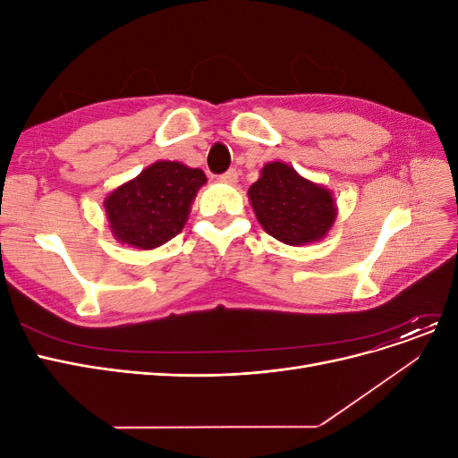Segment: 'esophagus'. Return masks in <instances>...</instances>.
<instances>
[{
    "instance_id": "1",
    "label": "esophagus",
    "mask_w": 458,
    "mask_h": 458,
    "mask_svg": "<svg viewBox=\"0 0 458 458\" xmlns=\"http://www.w3.org/2000/svg\"><path fill=\"white\" fill-rule=\"evenodd\" d=\"M219 179L221 182H225V183H237V179H239V170L237 168H231V170H227L225 174H221L219 175Z\"/></svg>"
}]
</instances>
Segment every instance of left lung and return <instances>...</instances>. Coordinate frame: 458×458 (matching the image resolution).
Segmentation results:
<instances>
[{"label":"left lung","mask_w":458,"mask_h":458,"mask_svg":"<svg viewBox=\"0 0 458 458\" xmlns=\"http://www.w3.org/2000/svg\"><path fill=\"white\" fill-rule=\"evenodd\" d=\"M248 197L266 233L290 246L323 239L336 217L330 192L283 162L263 165Z\"/></svg>","instance_id":"8db88e82"}]
</instances>
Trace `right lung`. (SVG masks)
<instances>
[{
    "label": "right lung",
    "mask_w": 458,
    "mask_h": 458,
    "mask_svg": "<svg viewBox=\"0 0 458 458\" xmlns=\"http://www.w3.org/2000/svg\"><path fill=\"white\" fill-rule=\"evenodd\" d=\"M202 170L179 162H155L105 200L110 229L120 242L150 250L182 233Z\"/></svg>",
    "instance_id": "add662e5"
}]
</instances>
